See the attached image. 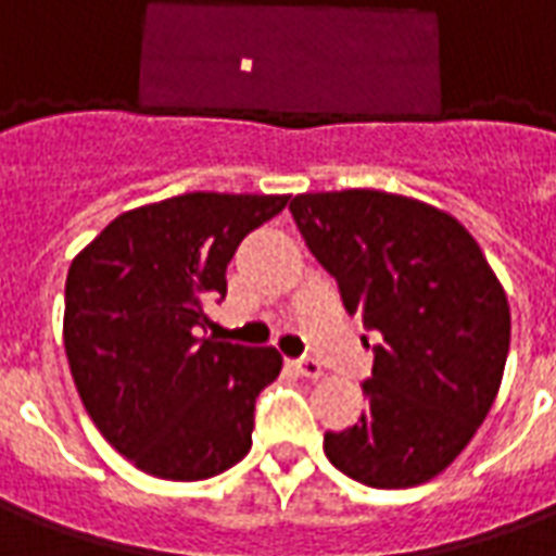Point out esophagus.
<instances>
[{"label": "esophagus", "mask_w": 556, "mask_h": 556, "mask_svg": "<svg viewBox=\"0 0 556 556\" xmlns=\"http://www.w3.org/2000/svg\"><path fill=\"white\" fill-rule=\"evenodd\" d=\"M291 369L298 375H303V378H321L325 375V369H321V363L313 361V357H301V361H291Z\"/></svg>", "instance_id": "obj_1"}]
</instances>
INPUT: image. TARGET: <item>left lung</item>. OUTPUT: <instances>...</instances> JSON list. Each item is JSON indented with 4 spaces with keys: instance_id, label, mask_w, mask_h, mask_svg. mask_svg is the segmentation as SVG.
Instances as JSON below:
<instances>
[{
    "instance_id": "obj_1",
    "label": "left lung",
    "mask_w": 556,
    "mask_h": 556,
    "mask_svg": "<svg viewBox=\"0 0 556 556\" xmlns=\"http://www.w3.org/2000/svg\"><path fill=\"white\" fill-rule=\"evenodd\" d=\"M291 217L342 303L372 330L369 408L325 453L372 489H410L453 465L501 390L509 303L470 231L384 190L301 193ZM369 345V342H366Z\"/></svg>"
}]
</instances>
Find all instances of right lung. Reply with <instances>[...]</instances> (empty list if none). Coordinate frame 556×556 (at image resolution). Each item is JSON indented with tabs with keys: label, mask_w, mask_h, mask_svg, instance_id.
<instances>
[{
	"label": "right lung",
	"mask_w": 556,
	"mask_h": 556,
	"mask_svg": "<svg viewBox=\"0 0 556 556\" xmlns=\"http://www.w3.org/2000/svg\"><path fill=\"white\" fill-rule=\"evenodd\" d=\"M289 195L184 193L125 211L71 262L65 354L83 405L118 453L157 479L195 482L253 446L255 399L277 349L199 337L226 298L238 243Z\"/></svg>",
	"instance_id": "right-lung-1"
}]
</instances>
